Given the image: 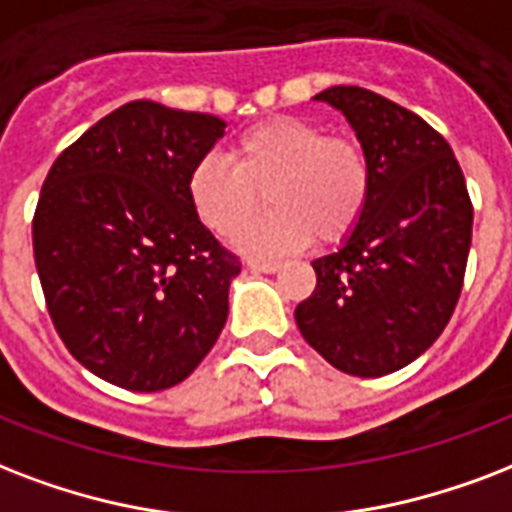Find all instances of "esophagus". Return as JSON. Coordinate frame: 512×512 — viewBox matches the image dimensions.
Here are the masks:
<instances>
[{
	"instance_id": "esophagus-1",
	"label": "esophagus",
	"mask_w": 512,
	"mask_h": 512,
	"mask_svg": "<svg viewBox=\"0 0 512 512\" xmlns=\"http://www.w3.org/2000/svg\"><path fill=\"white\" fill-rule=\"evenodd\" d=\"M248 269L251 272H264V275H275V272L283 269V264L280 261H248Z\"/></svg>"
}]
</instances>
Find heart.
Masks as SVG:
<instances>
[{
  "instance_id": "obj_1",
  "label": "heart",
  "mask_w": 512,
  "mask_h": 512,
  "mask_svg": "<svg viewBox=\"0 0 512 512\" xmlns=\"http://www.w3.org/2000/svg\"><path fill=\"white\" fill-rule=\"evenodd\" d=\"M268 192L273 211L244 224ZM194 216L219 237H237L251 256H285L320 235L339 243L358 227L371 197V165L358 141L326 136L320 125L296 117L256 122L232 146V162L202 154L186 176Z\"/></svg>"
}]
</instances>
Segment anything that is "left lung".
Masks as SVG:
<instances>
[{
  "mask_svg": "<svg viewBox=\"0 0 512 512\" xmlns=\"http://www.w3.org/2000/svg\"><path fill=\"white\" fill-rule=\"evenodd\" d=\"M315 101L355 130L371 197L342 245L312 261L318 285L293 318L344 374H392L433 347L457 307L473 237L465 176L446 138L379 93L336 85Z\"/></svg>",
  "mask_w": 512,
  "mask_h": 512,
  "instance_id": "left-lung-1",
  "label": "left lung"
}]
</instances>
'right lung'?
Returning a JSON list of instances; mask_svg holds the SVG:
<instances>
[{"label": "right lung", "instance_id": "add662e5", "mask_svg": "<svg viewBox=\"0 0 512 512\" xmlns=\"http://www.w3.org/2000/svg\"><path fill=\"white\" fill-rule=\"evenodd\" d=\"M224 128L213 114L130 101L47 173L31 227L39 283L63 344L104 382H184L227 323L240 261L186 197L189 168Z\"/></svg>", "mask_w": 512, "mask_h": 512}]
</instances>
